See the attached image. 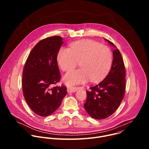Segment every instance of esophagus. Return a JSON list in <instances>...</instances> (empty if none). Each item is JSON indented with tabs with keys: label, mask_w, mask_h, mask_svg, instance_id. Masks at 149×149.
<instances>
[{
	"label": "esophagus",
	"mask_w": 149,
	"mask_h": 149,
	"mask_svg": "<svg viewBox=\"0 0 149 149\" xmlns=\"http://www.w3.org/2000/svg\"><path fill=\"white\" fill-rule=\"evenodd\" d=\"M77 90H78V88L77 87H68L67 88V91L68 93H74Z\"/></svg>",
	"instance_id": "1"
}]
</instances>
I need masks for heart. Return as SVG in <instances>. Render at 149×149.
<instances>
[{
	"label": "heart",
	"mask_w": 149,
	"mask_h": 149,
	"mask_svg": "<svg viewBox=\"0 0 149 149\" xmlns=\"http://www.w3.org/2000/svg\"><path fill=\"white\" fill-rule=\"evenodd\" d=\"M56 59L63 71L75 68L79 61L81 68L70 71L63 77L64 82L72 86L85 83L89 79L91 82L101 80L111 68L113 54L108 47L98 42L82 40L74 42L70 48H60Z\"/></svg>",
	"instance_id": "obj_1"
}]
</instances>
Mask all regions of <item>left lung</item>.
I'll list each match as a JSON object with an SVG mask.
<instances>
[{"label":"left lung","mask_w":149,"mask_h":149,"mask_svg":"<svg viewBox=\"0 0 149 149\" xmlns=\"http://www.w3.org/2000/svg\"><path fill=\"white\" fill-rule=\"evenodd\" d=\"M105 40L116 48L111 68L100 83L87 91V100L84 104L88 114L97 120L107 118L117 110L125 90V70L121 54L111 41Z\"/></svg>","instance_id":"left-lung-1"}]
</instances>
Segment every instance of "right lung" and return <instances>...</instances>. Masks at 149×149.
<instances>
[{
  "instance_id": "right-lung-1",
  "label": "right lung",
  "mask_w": 149,
  "mask_h": 149,
  "mask_svg": "<svg viewBox=\"0 0 149 149\" xmlns=\"http://www.w3.org/2000/svg\"><path fill=\"white\" fill-rule=\"evenodd\" d=\"M62 39L54 36L40 40L30 52L24 66V96L33 112L41 117L52 114L67 94L65 86L52 87L61 78L56 57Z\"/></svg>"
}]
</instances>
